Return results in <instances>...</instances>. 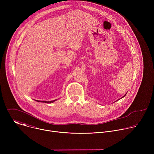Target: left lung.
Masks as SVG:
<instances>
[{
    "label": "left lung",
    "mask_w": 154,
    "mask_h": 154,
    "mask_svg": "<svg viewBox=\"0 0 154 154\" xmlns=\"http://www.w3.org/2000/svg\"><path fill=\"white\" fill-rule=\"evenodd\" d=\"M125 95H126V94H125Z\"/></svg>",
    "instance_id": "8db88e82"
}]
</instances>
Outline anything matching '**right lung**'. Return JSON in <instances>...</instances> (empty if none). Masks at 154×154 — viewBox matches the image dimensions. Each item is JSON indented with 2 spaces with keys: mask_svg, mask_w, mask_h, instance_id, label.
I'll list each match as a JSON object with an SVG mask.
<instances>
[{
  "mask_svg": "<svg viewBox=\"0 0 154 154\" xmlns=\"http://www.w3.org/2000/svg\"><path fill=\"white\" fill-rule=\"evenodd\" d=\"M56 100H51V101H49V102H48V101H39V100H38V102H45V103H52V102H54V101H55Z\"/></svg>",
  "mask_w": 154,
  "mask_h": 154,
  "instance_id": "right-lung-1",
  "label": "right lung"
}]
</instances>
